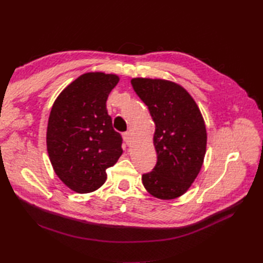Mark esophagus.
Instances as JSON below:
<instances>
[{
	"instance_id": "1",
	"label": "esophagus",
	"mask_w": 263,
	"mask_h": 263,
	"mask_svg": "<svg viewBox=\"0 0 263 263\" xmlns=\"http://www.w3.org/2000/svg\"><path fill=\"white\" fill-rule=\"evenodd\" d=\"M123 139H124V141L126 144H131V141H132V135L130 131L127 132H124L123 133Z\"/></svg>"
}]
</instances>
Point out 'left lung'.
Returning <instances> with one entry per match:
<instances>
[{"label": "left lung", "instance_id": "obj_1", "mask_svg": "<svg viewBox=\"0 0 263 263\" xmlns=\"http://www.w3.org/2000/svg\"><path fill=\"white\" fill-rule=\"evenodd\" d=\"M131 85L156 125L157 163L142 175L143 186L158 199H175L187 191L203 163L206 131L202 115L185 89L174 82L135 78Z\"/></svg>", "mask_w": 263, "mask_h": 263}]
</instances>
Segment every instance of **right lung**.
Masks as SVG:
<instances>
[{"label":"right lung","instance_id":"1","mask_svg":"<svg viewBox=\"0 0 263 263\" xmlns=\"http://www.w3.org/2000/svg\"><path fill=\"white\" fill-rule=\"evenodd\" d=\"M119 77L80 76L54 102L46 143L53 168L66 186L88 193L105 183L106 170L122 155V137L111 125L106 100Z\"/></svg>","mask_w":263,"mask_h":263}]
</instances>
